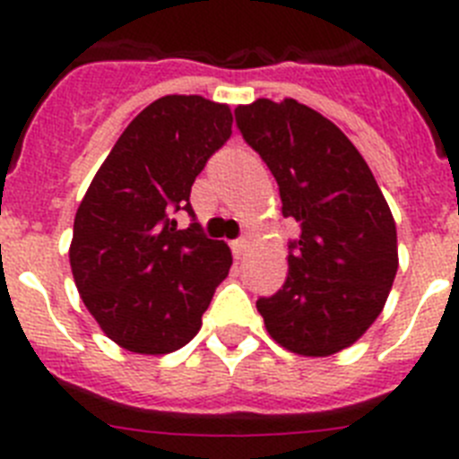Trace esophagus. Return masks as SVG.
<instances>
[{
    "mask_svg": "<svg viewBox=\"0 0 459 459\" xmlns=\"http://www.w3.org/2000/svg\"><path fill=\"white\" fill-rule=\"evenodd\" d=\"M230 246H232V253H234V257H237V259H241L243 255H246V250H248L250 241H248V238H237V241H232V243H230Z\"/></svg>",
    "mask_w": 459,
    "mask_h": 459,
    "instance_id": "34e87169",
    "label": "esophagus"
}]
</instances>
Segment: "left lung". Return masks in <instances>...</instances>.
<instances>
[{"label": "left lung", "instance_id": "1", "mask_svg": "<svg viewBox=\"0 0 459 459\" xmlns=\"http://www.w3.org/2000/svg\"><path fill=\"white\" fill-rule=\"evenodd\" d=\"M243 140L278 181L282 216L301 225L282 290L259 299L271 338L331 356L372 326L397 273V232L370 168L333 121L294 99L234 109Z\"/></svg>", "mask_w": 459, "mask_h": 459}]
</instances>
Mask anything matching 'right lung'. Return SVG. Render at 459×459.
Masks as SVG:
<instances>
[{
	"instance_id": "right-lung-1",
	"label": "right lung",
	"mask_w": 459,
	"mask_h": 459,
	"mask_svg": "<svg viewBox=\"0 0 459 459\" xmlns=\"http://www.w3.org/2000/svg\"><path fill=\"white\" fill-rule=\"evenodd\" d=\"M232 135V109L202 96H163L128 124L75 213L68 257L84 306L109 340L169 354L197 335L230 273L225 241L172 213L190 206L195 177Z\"/></svg>"
}]
</instances>
